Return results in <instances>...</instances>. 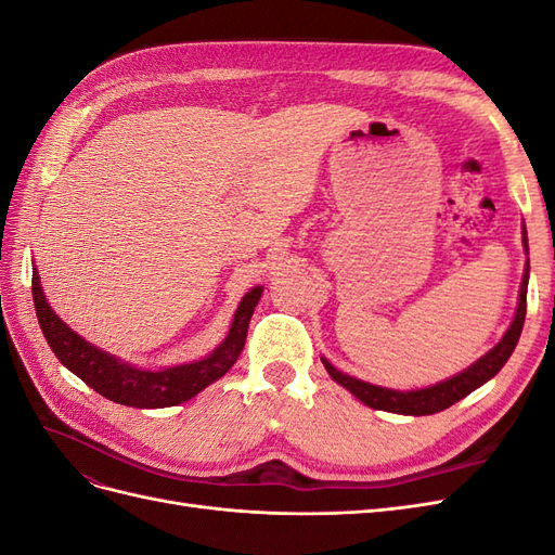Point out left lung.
I'll use <instances>...</instances> for the list:
<instances>
[{
	"mask_svg": "<svg viewBox=\"0 0 555 555\" xmlns=\"http://www.w3.org/2000/svg\"><path fill=\"white\" fill-rule=\"evenodd\" d=\"M524 249L528 255V233H526V224H524ZM528 278H530V259L526 261V271H524V280H520V289H518V304H516V312L509 328L502 335L500 343L486 351L481 359H477L473 365H467L465 371L456 373L449 379H442L433 386H426V389H414V391H398V389H386V386H377L371 382H363L351 377L343 371H338L328 359L322 357V363L326 367V373L338 382L340 386L354 396L357 400H361L363 405L373 408V410H384V412H393V414H405V416H426V414H435L442 412L447 408H451L453 402H459L461 398H465L467 393H473L475 389H479L481 384H486L489 379H493L500 367L507 363V359L512 357V351L520 338V331H524V322H526V296H528Z\"/></svg>",
	"mask_w": 555,
	"mask_h": 555,
	"instance_id": "left-lung-1",
	"label": "left lung"
}]
</instances>
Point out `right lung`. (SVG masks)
<instances>
[{
    "instance_id": "add662e5",
    "label": "right lung",
    "mask_w": 555,
    "mask_h": 555,
    "mask_svg": "<svg viewBox=\"0 0 555 555\" xmlns=\"http://www.w3.org/2000/svg\"><path fill=\"white\" fill-rule=\"evenodd\" d=\"M261 294L263 287H251L241 298L227 338L208 357L182 365L150 371V367L133 365L129 361H122L120 357L108 354V351L94 347L74 328L66 326L43 296L39 271L37 268L31 271V296H35L39 326L62 365L69 367L76 377H80L90 389L102 393L104 398L141 410L180 405V402L204 391L208 384L227 375L229 367L238 361L245 347L249 319Z\"/></svg>"
}]
</instances>
